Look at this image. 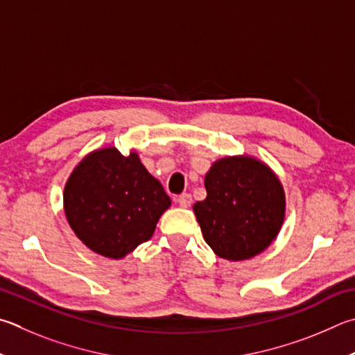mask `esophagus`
I'll use <instances>...</instances> for the list:
<instances>
[{
    "mask_svg": "<svg viewBox=\"0 0 355 355\" xmlns=\"http://www.w3.org/2000/svg\"><path fill=\"white\" fill-rule=\"evenodd\" d=\"M177 203L182 206V208H189V206L192 205L191 194H182L177 198Z\"/></svg>",
    "mask_w": 355,
    "mask_h": 355,
    "instance_id": "obj_1",
    "label": "esophagus"
}]
</instances>
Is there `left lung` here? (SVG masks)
<instances>
[{"label": "left lung", "instance_id": "1", "mask_svg": "<svg viewBox=\"0 0 355 355\" xmlns=\"http://www.w3.org/2000/svg\"><path fill=\"white\" fill-rule=\"evenodd\" d=\"M206 198L194 205L203 239L222 259L245 261L270 247L286 217L284 188L261 159H217L205 175Z\"/></svg>", "mask_w": 355, "mask_h": 355}]
</instances>
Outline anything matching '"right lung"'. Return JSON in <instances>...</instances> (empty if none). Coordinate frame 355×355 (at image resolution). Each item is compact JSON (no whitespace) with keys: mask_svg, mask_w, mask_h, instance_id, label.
I'll list each match as a JSON object with an SVG mask.
<instances>
[{"mask_svg":"<svg viewBox=\"0 0 355 355\" xmlns=\"http://www.w3.org/2000/svg\"><path fill=\"white\" fill-rule=\"evenodd\" d=\"M171 198L139 155L113 146L89 152L71 172L63 209L83 245L108 259H122L155 233Z\"/></svg>","mask_w":355,"mask_h":355,"instance_id":"1","label":"right lung"}]
</instances>
